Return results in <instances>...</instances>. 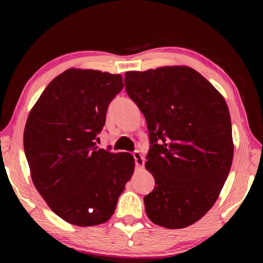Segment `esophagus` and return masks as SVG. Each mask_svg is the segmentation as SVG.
<instances>
[{
    "mask_svg": "<svg viewBox=\"0 0 263 263\" xmlns=\"http://www.w3.org/2000/svg\"><path fill=\"white\" fill-rule=\"evenodd\" d=\"M133 158H135V162H136L137 167H140V168L144 167V163H145L144 157H142L139 151H136V152H133Z\"/></svg>",
    "mask_w": 263,
    "mask_h": 263,
    "instance_id": "34e87169",
    "label": "esophagus"
}]
</instances>
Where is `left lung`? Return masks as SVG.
<instances>
[{
    "label": "left lung",
    "instance_id": "1",
    "mask_svg": "<svg viewBox=\"0 0 263 263\" xmlns=\"http://www.w3.org/2000/svg\"><path fill=\"white\" fill-rule=\"evenodd\" d=\"M125 89L147 123L145 167L155 185L144 197L154 224L183 229L210 210L233 160L228 104L195 69L168 66L126 72Z\"/></svg>",
    "mask_w": 263,
    "mask_h": 263
}]
</instances>
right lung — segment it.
<instances>
[{"mask_svg": "<svg viewBox=\"0 0 263 263\" xmlns=\"http://www.w3.org/2000/svg\"><path fill=\"white\" fill-rule=\"evenodd\" d=\"M119 74L69 68L53 79L26 121L24 152L33 184L69 224L94 226L114 215L135 169L130 153L97 148Z\"/></svg>", "mask_w": 263, "mask_h": 263, "instance_id": "right-lung-1", "label": "right lung"}]
</instances>
